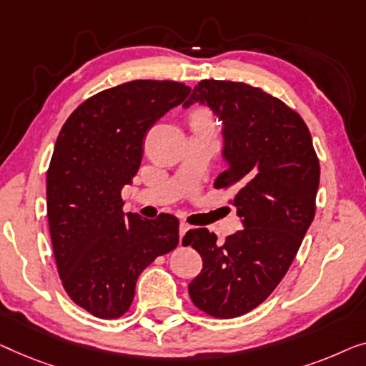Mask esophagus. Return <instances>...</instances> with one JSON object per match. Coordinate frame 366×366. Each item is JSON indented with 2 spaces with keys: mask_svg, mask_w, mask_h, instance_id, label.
Wrapping results in <instances>:
<instances>
[{
  "mask_svg": "<svg viewBox=\"0 0 366 366\" xmlns=\"http://www.w3.org/2000/svg\"><path fill=\"white\" fill-rule=\"evenodd\" d=\"M187 230H189V224L181 222V225H179V235H181V244H182V237H184L185 232H187Z\"/></svg>",
  "mask_w": 366,
  "mask_h": 366,
  "instance_id": "esophagus-1",
  "label": "esophagus"
}]
</instances>
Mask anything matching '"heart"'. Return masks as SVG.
Instances as JSON below:
<instances>
[{
	"mask_svg": "<svg viewBox=\"0 0 366 366\" xmlns=\"http://www.w3.org/2000/svg\"><path fill=\"white\" fill-rule=\"evenodd\" d=\"M190 124L214 127V119L212 116H210V112H207L205 109H197L192 112V116H190Z\"/></svg>",
	"mask_w": 366,
	"mask_h": 366,
	"instance_id": "heart-1",
	"label": "heart"
}]
</instances>
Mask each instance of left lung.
Wrapping results in <instances>:
<instances>
[{
	"instance_id": "1",
	"label": "left lung",
	"mask_w": 366,
	"mask_h": 366,
	"mask_svg": "<svg viewBox=\"0 0 366 366\" xmlns=\"http://www.w3.org/2000/svg\"><path fill=\"white\" fill-rule=\"evenodd\" d=\"M194 102L210 106L224 121L229 167L214 187H239L230 204L245 229L224 244L207 229L184 235L182 245L202 257L189 295L209 317L235 318L259 307L295 259L315 217L320 164L300 114L260 87L202 79L184 106Z\"/></svg>"
}]
</instances>
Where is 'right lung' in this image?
Returning a JSON list of instances; mask_svg holds the SVG:
<instances>
[{"mask_svg": "<svg viewBox=\"0 0 366 366\" xmlns=\"http://www.w3.org/2000/svg\"><path fill=\"white\" fill-rule=\"evenodd\" d=\"M177 81L137 79L87 97L56 139L46 174L56 267L76 305L104 320L129 310L141 272L179 244L176 215L122 212L154 122L189 96Z\"/></svg>", "mask_w": 366, "mask_h": 366, "instance_id": "right-lung-1", "label": "right lung"}]
</instances>
